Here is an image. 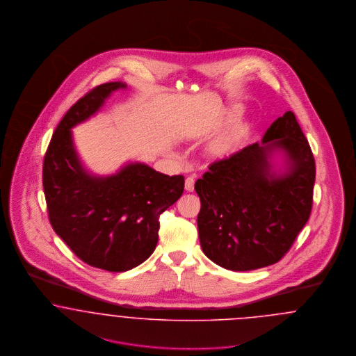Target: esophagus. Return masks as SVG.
<instances>
[{
    "mask_svg": "<svg viewBox=\"0 0 356 356\" xmlns=\"http://www.w3.org/2000/svg\"><path fill=\"white\" fill-rule=\"evenodd\" d=\"M193 189H195V177L193 176H188L186 179V191L193 192Z\"/></svg>",
    "mask_w": 356,
    "mask_h": 356,
    "instance_id": "esophagus-1",
    "label": "esophagus"
}]
</instances>
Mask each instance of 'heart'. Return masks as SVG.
I'll return each instance as SVG.
<instances>
[{"label":"heart","instance_id":"1","mask_svg":"<svg viewBox=\"0 0 356 356\" xmlns=\"http://www.w3.org/2000/svg\"><path fill=\"white\" fill-rule=\"evenodd\" d=\"M237 116H238V111H231V112L225 116V122H232V121H235V120L237 119ZM240 135H241V132H240L238 129H236V131H234L231 135L227 136V137L221 141L220 145H219V151L222 153L232 151V149L236 147L238 140H240Z\"/></svg>","mask_w":356,"mask_h":356}]
</instances>
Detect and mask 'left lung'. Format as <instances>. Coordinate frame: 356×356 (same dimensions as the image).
<instances>
[{
    "label": "left lung",
    "mask_w": 356,
    "mask_h": 356,
    "mask_svg": "<svg viewBox=\"0 0 356 356\" xmlns=\"http://www.w3.org/2000/svg\"><path fill=\"white\" fill-rule=\"evenodd\" d=\"M286 170H273V152ZM315 159L295 115L275 120L254 143L212 163L195 184L199 238L208 259L231 271L277 263L309 219Z\"/></svg>",
    "instance_id": "1"
}]
</instances>
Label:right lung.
Segmentation results:
<instances>
[{
	"label": "right lung",
	"mask_w": 356,
	"mask_h": 356,
	"mask_svg": "<svg viewBox=\"0 0 356 356\" xmlns=\"http://www.w3.org/2000/svg\"><path fill=\"white\" fill-rule=\"evenodd\" d=\"M124 83L93 88L70 106L44 157L42 186L54 232L84 263L109 272L132 270L153 254L160 215L184 191V176L131 163L111 176H93L77 156L70 129L93 116Z\"/></svg>",
	"instance_id": "1"
}]
</instances>
